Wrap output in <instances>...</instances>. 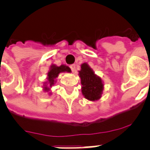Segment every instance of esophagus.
Returning <instances> with one entry per match:
<instances>
[{
	"mask_svg": "<svg viewBox=\"0 0 150 150\" xmlns=\"http://www.w3.org/2000/svg\"><path fill=\"white\" fill-rule=\"evenodd\" d=\"M70 68L71 69V71H72V72L75 71V70H76V65H75V64H71V65H70Z\"/></svg>",
	"mask_w": 150,
	"mask_h": 150,
	"instance_id": "1",
	"label": "esophagus"
}]
</instances>
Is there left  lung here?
Masks as SVG:
<instances>
[{
    "label": "left lung",
    "mask_w": 150,
    "mask_h": 150,
    "mask_svg": "<svg viewBox=\"0 0 150 150\" xmlns=\"http://www.w3.org/2000/svg\"><path fill=\"white\" fill-rule=\"evenodd\" d=\"M79 75L81 79L82 93L85 98L90 101L100 100L104 88L101 78L95 74L87 63L82 64Z\"/></svg>",
    "instance_id": "8db88e82"
}]
</instances>
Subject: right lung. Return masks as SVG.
<instances>
[{
    "mask_svg": "<svg viewBox=\"0 0 150 150\" xmlns=\"http://www.w3.org/2000/svg\"><path fill=\"white\" fill-rule=\"evenodd\" d=\"M70 68L64 64H61V66H57L56 64H52L50 68V71L47 73V81L43 82V91L49 92L50 88L54 85L57 82V78L58 77L60 73L61 72H71ZM49 94H51L49 93Z\"/></svg>",
    "mask_w": 150,
    "mask_h": 150,
    "instance_id": "add662e5",
    "label": "right lung"
}]
</instances>
